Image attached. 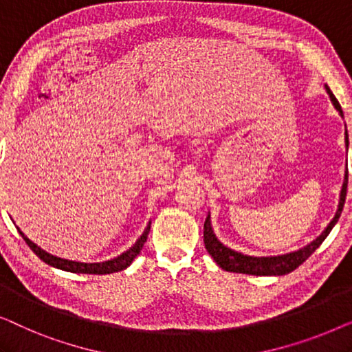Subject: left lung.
Wrapping results in <instances>:
<instances>
[{"instance_id": "1", "label": "left lung", "mask_w": 352, "mask_h": 352, "mask_svg": "<svg viewBox=\"0 0 352 352\" xmlns=\"http://www.w3.org/2000/svg\"><path fill=\"white\" fill-rule=\"evenodd\" d=\"M325 89L331 100V104L335 105V109L338 110L341 117H343V110H341V105L338 100H336L333 93H331L327 85H325ZM348 146H349L348 131H346V148H348ZM346 190H348V170L344 173L343 187H341V192H340L338 210H336L333 219L330 221L329 226H327L324 232H322L319 237L312 240L311 243H307L306 247L296 250V252L278 254V256H250V254L235 252V250L226 247L224 243H221L218 237H216L213 226H211L210 213L206 216L205 224H204V240H205L206 252L211 254V258L214 259L219 267H223L224 271L228 272L250 274V276H285V274L295 271L298 266H301V264L320 247V243L327 239V235L330 234V230L335 228L336 223H338L341 211H343V206H344Z\"/></svg>"}]
</instances>
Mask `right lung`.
Segmentation results:
<instances>
[{
	"label": "right lung",
	"mask_w": 352,
	"mask_h": 352,
	"mask_svg": "<svg viewBox=\"0 0 352 352\" xmlns=\"http://www.w3.org/2000/svg\"><path fill=\"white\" fill-rule=\"evenodd\" d=\"M17 230L19 234L22 235V239L25 240L28 247L33 250V253L52 267L62 269V271H67V272H75V274H112V272H118V271H123V269H126L129 264L134 261V258L141 253L144 243L147 242L148 230H151V223L147 224V228L144 229L142 235L136 240V243H134L131 248H128L126 252L120 254V256L109 259V261H102V263H80V261H70V259L54 256V254L47 253L46 250L38 247L35 242H32V240L28 239L21 229L17 228Z\"/></svg>",
	"instance_id": "obj_1"
}]
</instances>
